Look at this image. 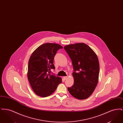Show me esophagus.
Instances as JSON below:
<instances>
[{
    "instance_id": "1",
    "label": "esophagus",
    "mask_w": 123,
    "mask_h": 123,
    "mask_svg": "<svg viewBox=\"0 0 123 123\" xmlns=\"http://www.w3.org/2000/svg\"><path fill=\"white\" fill-rule=\"evenodd\" d=\"M67 78H68V77L67 76H64V77H63V78H64V80H66V79H67Z\"/></svg>"
}]
</instances>
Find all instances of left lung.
Returning a JSON list of instances; mask_svg holds the SVG:
<instances>
[{"label":"left lung","instance_id":"8db88e82","mask_svg":"<svg viewBox=\"0 0 123 123\" xmlns=\"http://www.w3.org/2000/svg\"><path fill=\"white\" fill-rule=\"evenodd\" d=\"M71 60L74 83L68 90L71 95L79 99L89 97L96 88L99 79V60L94 51L83 43L64 47Z\"/></svg>","mask_w":123,"mask_h":123}]
</instances>
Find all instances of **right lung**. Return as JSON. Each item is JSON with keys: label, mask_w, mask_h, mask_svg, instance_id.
Returning a JSON list of instances; mask_svg holds the SVG:
<instances>
[{"label": "right lung", "mask_w": 123, "mask_h": 123, "mask_svg": "<svg viewBox=\"0 0 123 123\" xmlns=\"http://www.w3.org/2000/svg\"><path fill=\"white\" fill-rule=\"evenodd\" d=\"M61 45L47 43L43 44L32 53L28 63L27 76L31 87L37 95L45 97L55 91L62 79L51 74L55 69L53 60Z\"/></svg>", "instance_id": "add662e5"}]
</instances>
